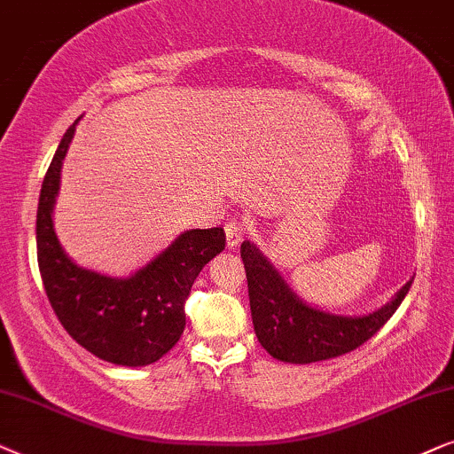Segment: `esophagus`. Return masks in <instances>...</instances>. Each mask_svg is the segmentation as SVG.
<instances>
[{
	"label": "esophagus",
	"mask_w": 454,
	"mask_h": 454,
	"mask_svg": "<svg viewBox=\"0 0 454 454\" xmlns=\"http://www.w3.org/2000/svg\"><path fill=\"white\" fill-rule=\"evenodd\" d=\"M223 231H226V247H228V249H237V247L240 245V240H243V237H245L243 222L231 220L226 223V228H223Z\"/></svg>",
	"instance_id": "1"
}]
</instances>
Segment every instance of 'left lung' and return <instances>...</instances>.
Masks as SVG:
<instances>
[{
	"mask_svg": "<svg viewBox=\"0 0 454 454\" xmlns=\"http://www.w3.org/2000/svg\"><path fill=\"white\" fill-rule=\"evenodd\" d=\"M240 257L249 282L251 317L257 340L271 357L284 364H316L361 347L388 322L413 282L411 278L376 311L338 316L301 299L255 243L245 240L240 245Z\"/></svg>",
	"mask_w": 454,
	"mask_h": 454,
	"instance_id": "8db88e82",
	"label": "left lung"
}]
</instances>
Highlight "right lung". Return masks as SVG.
I'll list each match as a JSON object with an SVG mask.
<instances>
[{
	"label": "right lung",
	"instance_id": "1",
	"mask_svg": "<svg viewBox=\"0 0 454 454\" xmlns=\"http://www.w3.org/2000/svg\"><path fill=\"white\" fill-rule=\"evenodd\" d=\"M66 130L41 184L37 209V262L47 299L66 332L114 365L155 364L184 332V299L205 265L223 251L222 228L180 232L164 251L124 278L101 274L68 257L53 228L64 157L76 124Z\"/></svg>",
	"mask_w": 454,
	"mask_h": 454
}]
</instances>
